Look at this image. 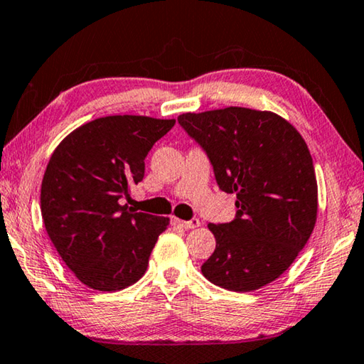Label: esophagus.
Here are the masks:
<instances>
[{
  "instance_id": "34e87169",
  "label": "esophagus",
  "mask_w": 364,
  "mask_h": 364,
  "mask_svg": "<svg viewBox=\"0 0 364 364\" xmlns=\"http://www.w3.org/2000/svg\"><path fill=\"white\" fill-rule=\"evenodd\" d=\"M171 222L175 223V225H180L181 228H186V230H189V228H198L199 225H200L199 218H191V220H180V218H173Z\"/></svg>"
}]
</instances>
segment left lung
Returning a JSON list of instances; mask_svg holds the SVG:
<instances>
[{"label":"left lung","instance_id":"left-lung-1","mask_svg":"<svg viewBox=\"0 0 364 364\" xmlns=\"http://www.w3.org/2000/svg\"><path fill=\"white\" fill-rule=\"evenodd\" d=\"M178 123L209 159L236 215L209 223L215 251L204 277L232 291H252L285 272L308 243L317 215L313 159L301 134L270 112L228 107L184 113Z\"/></svg>","mask_w":364,"mask_h":364}]
</instances>
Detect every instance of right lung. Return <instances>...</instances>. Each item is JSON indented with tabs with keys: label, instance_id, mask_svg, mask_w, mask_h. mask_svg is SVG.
<instances>
[{
	"label": "right lung",
	"instance_id": "1",
	"mask_svg": "<svg viewBox=\"0 0 364 364\" xmlns=\"http://www.w3.org/2000/svg\"><path fill=\"white\" fill-rule=\"evenodd\" d=\"M175 119L117 114L85 123L55 149L40 210L58 255L94 290L136 284L170 218L132 210L121 199L142 181L149 151Z\"/></svg>",
	"mask_w": 364,
	"mask_h": 364
}]
</instances>
